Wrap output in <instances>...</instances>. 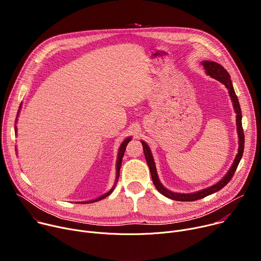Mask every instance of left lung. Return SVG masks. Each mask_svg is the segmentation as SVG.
I'll return each instance as SVG.
<instances>
[{
  "label": "left lung",
  "mask_w": 261,
  "mask_h": 261,
  "mask_svg": "<svg viewBox=\"0 0 261 261\" xmlns=\"http://www.w3.org/2000/svg\"><path fill=\"white\" fill-rule=\"evenodd\" d=\"M203 68L205 69V72L207 75H210L211 77L217 80L218 82H220L221 84L224 85L229 93V96L232 100L233 103V107H234V111L237 113V130H238V134H239V153L236 156V159L233 161V164L231 165L230 169L228 170V172L224 175L220 181H218L217 184L211 186L208 188L202 189L200 191L197 192H193V193H175L172 191L167 190L164 186L161 184L158 174H157V169H156V165L154 162V158L152 156L151 150L148 145L141 140L142 146H143V152H144V156H145V160L146 163L148 165V168H150L151 174H152V179L153 182L155 185L156 189L165 197L173 199V200H177V201H194V200H198L201 199L205 196H208L219 190H221L223 187L229 182V180L231 179V177L233 176L239 163L242 159L243 153H244V146H245V135H244V130H243V126H242V110H241V106L239 103V99L236 95L231 80H230V75L228 74V72L224 69V67L221 66L220 64L216 63V62H210V61H203L202 63Z\"/></svg>",
  "instance_id": "8db88e82"
}]
</instances>
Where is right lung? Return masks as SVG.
I'll return each instance as SVG.
<instances>
[{"mask_svg": "<svg viewBox=\"0 0 261 261\" xmlns=\"http://www.w3.org/2000/svg\"><path fill=\"white\" fill-rule=\"evenodd\" d=\"M20 105H21V104H20ZM19 108H20V106H19ZM17 115H18V114H17ZM15 132H16V126H15ZM130 140H131V137L126 138V139L123 141V143L121 144L120 148H119V155H118V160H117V178H116V184H115L114 187L111 188L107 193L103 194L102 196H100V197H98V198H96V199H92V200H89V201H83V202H81V203H92V202L99 201V200H101V199L107 197L108 195H110L111 192L114 191V189H115V187H116V185H117V181H118V179H119V176H120V169H121V165H122V159H123L124 153H125V151H126V146H127V144H128V142H129Z\"/></svg>", "mask_w": 261, "mask_h": 261, "instance_id": "right-lung-1", "label": "right lung"}]
</instances>
